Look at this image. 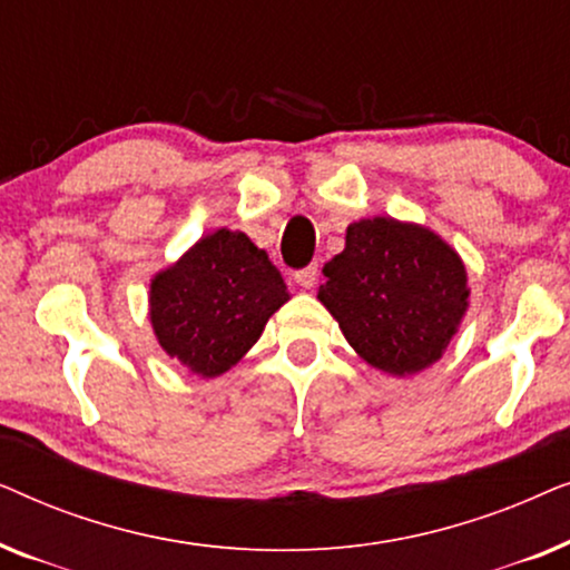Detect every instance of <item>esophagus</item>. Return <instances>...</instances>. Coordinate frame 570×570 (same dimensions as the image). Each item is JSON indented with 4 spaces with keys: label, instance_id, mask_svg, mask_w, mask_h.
I'll list each match as a JSON object with an SVG mask.
<instances>
[{
    "label": "esophagus",
    "instance_id": "1",
    "mask_svg": "<svg viewBox=\"0 0 570 570\" xmlns=\"http://www.w3.org/2000/svg\"><path fill=\"white\" fill-rule=\"evenodd\" d=\"M293 277H295V283H298L301 287H314L316 277H318V264H316V262H311L308 267L298 269V272H295Z\"/></svg>",
    "mask_w": 570,
    "mask_h": 570
}]
</instances>
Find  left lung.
Wrapping results in <instances>:
<instances>
[{"instance_id":"1","label":"left lung","mask_w":570,"mask_h":570,"mask_svg":"<svg viewBox=\"0 0 570 570\" xmlns=\"http://www.w3.org/2000/svg\"><path fill=\"white\" fill-rule=\"evenodd\" d=\"M318 301L355 353L394 376L428 368L466 311V272L454 248L392 217L353 223L345 252L324 264Z\"/></svg>"}]
</instances>
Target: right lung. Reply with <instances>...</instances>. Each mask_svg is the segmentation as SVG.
<instances>
[{"label":"right lung","instance_id":"add662e5","mask_svg":"<svg viewBox=\"0 0 570 570\" xmlns=\"http://www.w3.org/2000/svg\"><path fill=\"white\" fill-rule=\"evenodd\" d=\"M287 298L267 254L223 228L153 279L150 318L174 361L213 379L246 355Z\"/></svg>","mask_w":570,"mask_h":570}]
</instances>
